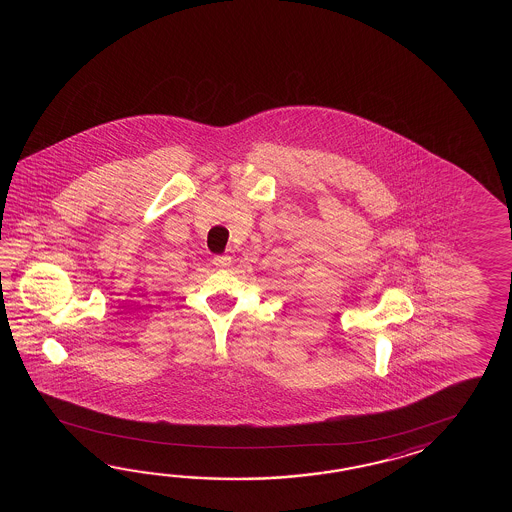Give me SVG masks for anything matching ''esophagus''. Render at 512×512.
Here are the masks:
<instances>
[{
    "label": "esophagus",
    "mask_w": 512,
    "mask_h": 512,
    "mask_svg": "<svg viewBox=\"0 0 512 512\" xmlns=\"http://www.w3.org/2000/svg\"><path fill=\"white\" fill-rule=\"evenodd\" d=\"M230 256H227V254H223V256H216L214 260H212V263L216 265V267H219V269H227L230 265Z\"/></svg>",
    "instance_id": "obj_1"
}]
</instances>
